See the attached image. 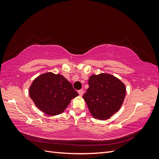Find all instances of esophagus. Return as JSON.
Wrapping results in <instances>:
<instances>
[{"mask_svg":"<svg viewBox=\"0 0 159 159\" xmlns=\"http://www.w3.org/2000/svg\"><path fill=\"white\" fill-rule=\"evenodd\" d=\"M78 93L80 96H82L83 94H84V90L83 89H80V90H78Z\"/></svg>","mask_w":159,"mask_h":159,"instance_id":"obj_1","label":"esophagus"}]
</instances>
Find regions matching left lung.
<instances>
[{
    "mask_svg": "<svg viewBox=\"0 0 159 159\" xmlns=\"http://www.w3.org/2000/svg\"><path fill=\"white\" fill-rule=\"evenodd\" d=\"M88 84L83 98L94 118L106 120L118 111L126 94L121 81L112 75L100 74L91 75Z\"/></svg>",
    "mask_w": 159,
    "mask_h": 159,
    "instance_id": "left-lung-1",
    "label": "left lung"
}]
</instances>
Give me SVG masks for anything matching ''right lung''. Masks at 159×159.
<instances>
[{"instance_id":"obj_1","label":"right lung","mask_w":159,"mask_h":159,"mask_svg":"<svg viewBox=\"0 0 159 159\" xmlns=\"http://www.w3.org/2000/svg\"><path fill=\"white\" fill-rule=\"evenodd\" d=\"M29 94L36 106L50 115L61 113L71 100L78 95L63 75L51 72L42 74L33 81Z\"/></svg>"}]
</instances>
